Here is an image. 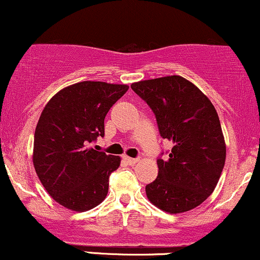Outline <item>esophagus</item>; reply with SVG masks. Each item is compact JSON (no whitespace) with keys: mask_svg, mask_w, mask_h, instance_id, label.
Here are the masks:
<instances>
[{"mask_svg":"<svg viewBox=\"0 0 260 260\" xmlns=\"http://www.w3.org/2000/svg\"><path fill=\"white\" fill-rule=\"evenodd\" d=\"M123 159H124V160L127 161L129 165H133V164H136V162L139 161L138 158H129V156H124Z\"/></svg>","mask_w":260,"mask_h":260,"instance_id":"34e87169","label":"esophagus"}]
</instances>
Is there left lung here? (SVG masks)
<instances>
[{
	"label": "left lung",
	"mask_w": 260,
	"mask_h": 260,
	"mask_svg": "<svg viewBox=\"0 0 260 260\" xmlns=\"http://www.w3.org/2000/svg\"><path fill=\"white\" fill-rule=\"evenodd\" d=\"M131 87L152 108L161 138L173 143L168 159L156 160L158 176L145 186L147 198L165 212L195 209L215 190L226 160L215 107L192 82L178 75Z\"/></svg>",
	"instance_id": "1"
}]
</instances>
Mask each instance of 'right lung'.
I'll use <instances>...</instances> for the list:
<instances>
[{
	"label": "right lung",
	"instance_id": "obj_1",
	"mask_svg": "<svg viewBox=\"0 0 260 260\" xmlns=\"http://www.w3.org/2000/svg\"><path fill=\"white\" fill-rule=\"evenodd\" d=\"M127 85L82 81L59 91L43 110L34 133L33 164L48 193L67 209L87 211L108 192L121 158L90 148L105 136V117Z\"/></svg>",
	"mask_w": 260,
	"mask_h": 260
}]
</instances>
